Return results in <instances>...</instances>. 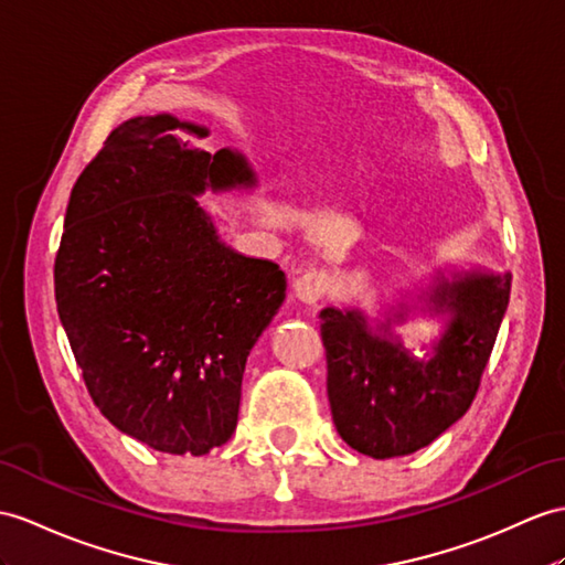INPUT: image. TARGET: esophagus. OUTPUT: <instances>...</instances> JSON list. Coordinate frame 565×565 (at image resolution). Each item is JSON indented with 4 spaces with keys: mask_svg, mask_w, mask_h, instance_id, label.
<instances>
[{
    "mask_svg": "<svg viewBox=\"0 0 565 565\" xmlns=\"http://www.w3.org/2000/svg\"><path fill=\"white\" fill-rule=\"evenodd\" d=\"M328 292V273L326 270H307L295 282V295L305 301V305H316Z\"/></svg>",
    "mask_w": 565,
    "mask_h": 565,
    "instance_id": "obj_1",
    "label": "esophagus"
}]
</instances>
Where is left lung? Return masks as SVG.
<instances>
[{
	"label": "left lung",
	"mask_w": 565,
	"mask_h": 565,
	"mask_svg": "<svg viewBox=\"0 0 565 565\" xmlns=\"http://www.w3.org/2000/svg\"><path fill=\"white\" fill-rule=\"evenodd\" d=\"M511 297V275H467L438 285L431 301L450 323L426 364L369 333L356 311H321L328 401L350 448L376 460L409 456L470 409Z\"/></svg>",
	"instance_id": "1"
}]
</instances>
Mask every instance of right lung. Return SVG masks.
<instances>
[{
    "instance_id": "right-lung-1",
    "label": "right lung",
    "mask_w": 565,
    "mask_h": 565,
    "mask_svg": "<svg viewBox=\"0 0 565 565\" xmlns=\"http://www.w3.org/2000/svg\"><path fill=\"white\" fill-rule=\"evenodd\" d=\"M172 115L107 136L72 189L54 297L86 388L119 431L205 456L237 426L246 356L285 299V273L215 237L205 186H252L237 153L189 148Z\"/></svg>"
}]
</instances>
